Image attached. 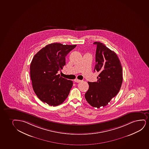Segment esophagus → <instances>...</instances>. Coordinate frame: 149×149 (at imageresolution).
<instances>
[{
	"label": "esophagus",
	"instance_id": "1",
	"mask_svg": "<svg viewBox=\"0 0 149 149\" xmlns=\"http://www.w3.org/2000/svg\"><path fill=\"white\" fill-rule=\"evenodd\" d=\"M74 81H75V82L76 83H79L81 82V80H79V79H76L74 80Z\"/></svg>",
	"mask_w": 149,
	"mask_h": 149
}]
</instances>
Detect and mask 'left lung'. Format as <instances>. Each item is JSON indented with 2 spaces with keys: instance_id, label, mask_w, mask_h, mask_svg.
Instances as JSON below:
<instances>
[{
  "instance_id": "1",
  "label": "left lung",
  "mask_w": 149,
  "mask_h": 149,
  "mask_svg": "<svg viewBox=\"0 0 149 149\" xmlns=\"http://www.w3.org/2000/svg\"><path fill=\"white\" fill-rule=\"evenodd\" d=\"M96 65L94 71L99 73L97 81L88 82L85 97L91 106L99 109L108 104L120 91L123 82V68L116 53L100 42H95Z\"/></svg>"
}]
</instances>
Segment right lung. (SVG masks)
<instances>
[{
  "label": "right lung",
  "instance_id": "1",
  "mask_svg": "<svg viewBox=\"0 0 149 149\" xmlns=\"http://www.w3.org/2000/svg\"><path fill=\"white\" fill-rule=\"evenodd\" d=\"M76 45L54 42L40 50L30 65L34 92L41 101L51 106L61 104L66 99L73 81L57 74L66 65L65 57Z\"/></svg>",
  "mask_w": 149,
  "mask_h": 149
}]
</instances>
